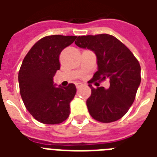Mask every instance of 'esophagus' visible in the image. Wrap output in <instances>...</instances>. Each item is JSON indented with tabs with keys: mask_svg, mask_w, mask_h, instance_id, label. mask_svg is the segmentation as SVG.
I'll return each mask as SVG.
<instances>
[{
	"mask_svg": "<svg viewBox=\"0 0 157 157\" xmlns=\"http://www.w3.org/2000/svg\"><path fill=\"white\" fill-rule=\"evenodd\" d=\"M75 86H76V88H80V87H82V86H83V84L81 83V82H77V83L75 84Z\"/></svg>",
	"mask_w": 157,
	"mask_h": 157,
	"instance_id": "1",
	"label": "esophagus"
}]
</instances>
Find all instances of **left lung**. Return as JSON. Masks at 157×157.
Returning <instances> with one entry per match:
<instances>
[{
    "mask_svg": "<svg viewBox=\"0 0 157 157\" xmlns=\"http://www.w3.org/2000/svg\"><path fill=\"white\" fill-rule=\"evenodd\" d=\"M75 44L97 55L98 70L89 82L109 79L110 86L94 88L86 100L89 113L102 123L121 118L135 101L140 84V65L129 49L114 36L107 33L79 36Z\"/></svg>",
    "mask_w": 157,
    "mask_h": 157,
    "instance_id": "left-lung-1",
    "label": "left lung"
}]
</instances>
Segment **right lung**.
Here are the masks:
<instances>
[{
  "mask_svg": "<svg viewBox=\"0 0 157 157\" xmlns=\"http://www.w3.org/2000/svg\"><path fill=\"white\" fill-rule=\"evenodd\" d=\"M76 36L50 35L39 39L23 59L18 72L20 94L31 115L40 123L57 124L70 115L75 86H55L53 77L59 70V56Z\"/></svg>",
  "mask_w": 157,
  "mask_h": 157,
  "instance_id": "1",
  "label": "right lung"
}]
</instances>
